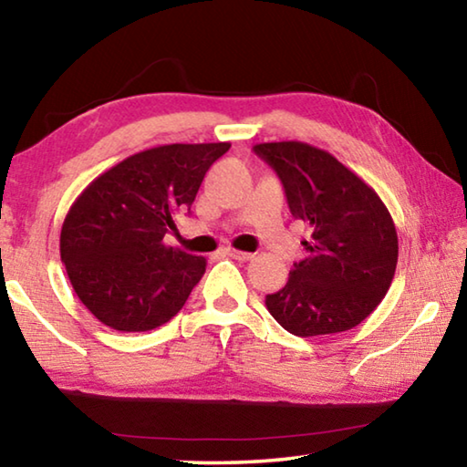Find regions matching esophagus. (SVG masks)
<instances>
[{
	"label": "esophagus",
	"mask_w": 467,
	"mask_h": 467,
	"mask_svg": "<svg viewBox=\"0 0 467 467\" xmlns=\"http://www.w3.org/2000/svg\"><path fill=\"white\" fill-rule=\"evenodd\" d=\"M226 255H231L234 259H239V262H249V259H253V253H247V251H236V249H226Z\"/></svg>",
	"instance_id": "esophagus-1"
}]
</instances>
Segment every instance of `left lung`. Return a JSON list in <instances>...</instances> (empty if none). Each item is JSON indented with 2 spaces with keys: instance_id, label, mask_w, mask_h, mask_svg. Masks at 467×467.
<instances>
[{
  "instance_id": "1",
  "label": "left lung",
  "mask_w": 467,
  "mask_h": 467,
  "mask_svg": "<svg viewBox=\"0 0 467 467\" xmlns=\"http://www.w3.org/2000/svg\"><path fill=\"white\" fill-rule=\"evenodd\" d=\"M280 177L292 216L311 228L286 286L265 296L300 337L357 327L377 309L398 265V233L381 197L336 156L305 141L253 146Z\"/></svg>"
}]
</instances>
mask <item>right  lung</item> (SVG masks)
Masks as SVG:
<instances>
[{
	"label": "right lung",
	"instance_id": "obj_1",
	"mask_svg": "<svg viewBox=\"0 0 467 467\" xmlns=\"http://www.w3.org/2000/svg\"><path fill=\"white\" fill-rule=\"evenodd\" d=\"M231 144H167L125 158L78 195L59 251L78 298L117 331L161 327L183 309L205 259L164 244Z\"/></svg>",
	"mask_w": 467,
	"mask_h": 467
}]
</instances>
